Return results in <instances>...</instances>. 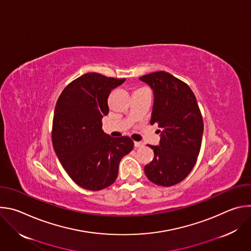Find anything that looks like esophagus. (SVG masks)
Masks as SVG:
<instances>
[{"label": "esophagus", "mask_w": 251, "mask_h": 251, "mask_svg": "<svg viewBox=\"0 0 251 251\" xmlns=\"http://www.w3.org/2000/svg\"><path fill=\"white\" fill-rule=\"evenodd\" d=\"M134 146H135L136 148L143 147V143H141V142H134Z\"/></svg>", "instance_id": "34e87169"}]
</instances>
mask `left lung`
Wrapping results in <instances>:
<instances>
[{
  "instance_id": "1",
  "label": "left lung",
  "mask_w": 251,
  "mask_h": 251,
  "mask_svg": "<svg viewBox=\"0 0 251 251\" xmlns=\"http://www.w3.org/2000/svg\"><path fill=\"white\" fill-rule=\"evenodd\" d=\"M153 90L151 123H157L160 142L149 145L154 159L145 166L149 180L171 187L182 182L196 165L203 133V122L196 96L188 84L165 71L139 78Z\"/></svg>"
}]
</instances>
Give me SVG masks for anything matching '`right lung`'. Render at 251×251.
Here are the masks:
<instances>
[{
    "label": "right lung",
    "instance_id": "1",
    "mask_svg": "<svg viewBox=\"0 0 251 251\" xmlns=\"http://www.w3.org/2000/svg\"><path fill=\"white\" fill-rule=\"evenodd\" d=\"M125 80L86 74L70 82L57 99L53 149L68 176L85 190L112 185L121 159L134 147L129 137L113 138L102 130V118L109 113V94Z\"/></svg>",
    "mask_w": 251,
    "mask_h": 251
}]
</instances>
